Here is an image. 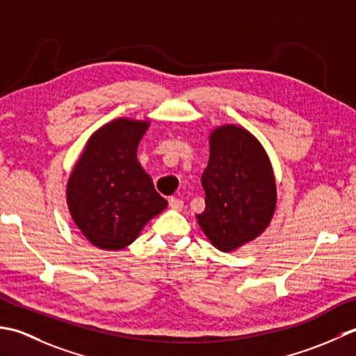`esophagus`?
I'll return each instance as SVG.
<instances>
[{
    "instance_id": "1",
    "label": "esophagus",
    "mask_w": 356,
    "mask_h": 356,
    "mask_svg": "<svg viewBox=\"0 0 356 356\" xmlns=\"http://www.w3.org/2000/svg\"><path fill=\"white\" fill-rule=\"evenodd\" d=\"M169 206H170L173 210H181V209L184 207V201L177 198V197H172V198L169 200Z\"/></svg>"
}]
</instances>
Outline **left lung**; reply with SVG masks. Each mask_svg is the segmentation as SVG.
Listing matches in <instances>:
<instances>
[{
	"mask_svg": "<svg viewBox=\"0 0 356 356\" xmlns=\"http://www.w3.org/2000/svg\"><path fill=\"white\" fill-rule=\"evenodd\" d=\"M209 147L201 177L206 209L197 221L209 241L229 253L269 227L277 183L263 144L243 126H216L209 135Z\"/></svg>",
	"mask_w": 356,
	"mask_h": 356,
	"instance_id": "1",
	"label": "left lung"
}]
</instances>
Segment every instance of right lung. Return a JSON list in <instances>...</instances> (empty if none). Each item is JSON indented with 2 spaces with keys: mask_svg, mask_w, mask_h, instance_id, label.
Masks as SVG:
<instances>
[{
  "mask_svg": "<svg viewBox=\"0 0 356 356\" xmlns=\"http://www.w3.org/2000/svg\"><path fill=\"white\" fill-rule=\"evenodd\" d=\"M149 120L117 118L87 140L66 186L72 220L90 244L121 250L140 236L144 226L168 207L136 150Z\"/></svg>",
  "mask_w": 356,
  "mask_h": 356,
  "instance_id": "add662e5",
  "label": "right lung"
}]
</instances>
